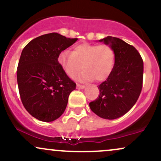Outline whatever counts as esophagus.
I'll return each mask as SVG.
<instances>
[{
    "instance_id": "obj_1",
    "label": "esophagus",
    "mask_w": 161,
    "mask_h": 161,
    "mask_svg": "<svg viewBox=\"0 0 161 161\" xmlns=\"http://www.w3.org/2000/svg\"><path fill=\"white\" fill-rule=\"evenodd\" d=\"M76 87L78 88H80V89H84V88H86V86H82V85H80V84H77L76 85Z\"/></svg>"
}]
</instances>
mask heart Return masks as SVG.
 Instances as JSON below:
<instances>
[{
    "instance_id": "heart-1",
    "label": "heart",
    "mask_w": 161,
    "mask_h": 161,
    "mask_svg": "<svg viewBox=\"0 0 161 161\" xmlns=\"http://www.w3.org/2000/svg\"><path fill=\"white\" fill-rule=\"evenodd\" d=\"M57 62L68 76L74 77L82 69L79 79L97 82L106 80L111 74L115 64V53L110 46L81 43L75 45L71 53L64 51L57 57Z\"/></svg>"
}]
</instances>
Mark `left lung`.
Returning <instances> with one entry per match:
<instances>
[{
    "label": "left lung",
    "instance_id": "obj_1",
    "mask_svg": "<svg viewBox=\"0 0 161 161\" xmlns=\"http://www.w3.org/2000/svg\"><path fill=\"white\" fill-rule=\"evenodd\" d=\"M99 42L114 50L115 64L110 76L97 86L100 95L89 103V107L100 117L117 119L134 106L141 94L143 60L133 46L120 38L108 36Z\"/></svg>",
    "mask_w": 161,
    "mask_h": 161
}]
</instances>
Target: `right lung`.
Wrapping results in <instances>:
<instances>
[{
  "instance_id": "right-lung-1",
  "label": "right lung",
  "mask_w": 161,
  "mask_h": 161,
  "mask_svg": "<svg viewBox=\"0 0 161 161\" xmlns=\"http://www.w3.org/2000/svg\"><path fill=\"white\" fill-rule=\"evenodd\" d=\"M77 40L49 33L34 38L22 51L16 72L20 98L25 110L38 120L52 122L60 117L75 89V83L61 69L57 57Z\"/></svg>"
}]
</instances>
